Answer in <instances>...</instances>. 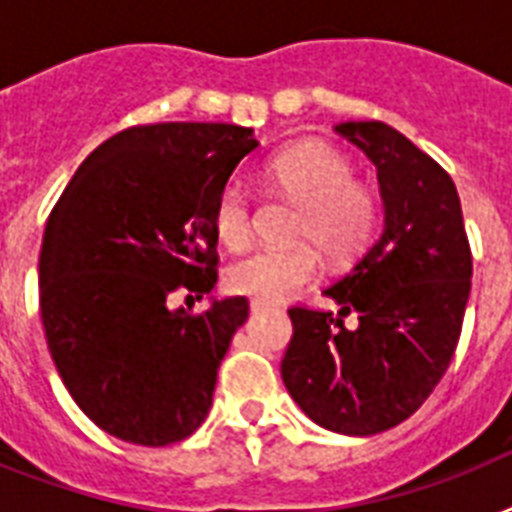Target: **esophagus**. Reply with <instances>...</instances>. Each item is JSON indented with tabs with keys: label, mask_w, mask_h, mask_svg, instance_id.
Returning a JSON list of instances; mask_svg holds the SVG:
<instances>
[{
	"label": "esophagus",
	"mask_w": 512,
	"mask_h": 512,
	"mask_svg": "<svg viewBox=\"0 0 512 512\" xmlns=\"http://www.w3.org/2000/svg\"><path fill=\"white\" fill-rule=\"evenodd\" d=\"M271 308V303H265V300H249V311L252 313H263Z\"/></svg>",
	"instance_id": "34e87169"
}]
</instances>
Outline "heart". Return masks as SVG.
Returning a JSON list of instances; mask_svg holds the SVG:
<instances>
[{
  "mask_svg": "<svg viewBox=\"0 0 512 512\" xmlns=\"http://www.w3.org/2000/svg\"><path fill=\"white\" fill-rule=\"evenodd\" d=\"M265 177L300 204L295 239H308L329 257L356 255L377 225V196L353 180V164L337 148L308 140L281 151L265 167ZM215 236L228 249L252 239V204L241 185H225L212 209ZM313 244L263 247L241 257L225 273V284L255 300H284L319 276Z\"/></svg>",
  "mask_w": 512,
  "mask_h": 512,
  "instance_id": "1",
  "label": "heart"
}]
</instances>
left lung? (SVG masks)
Returning a JSON list of instances; mask_svg holds the SVG:
<instances>
[{"instance_id":"left-lung-1","label":"left lung","mask_w":512,"mask_h":512,"mask_svg":"<svg viewBox=\"0 0 512 512\" xmlns=\"http://www.w3.org/2000/svg\"><path fill=\"white\" fill-rule=\"evenodd\" d=\"M337 135L377 167L380 236L324 289L340 311L289 308L281 380L316 425L374 436L433 393L460 340L473 257L452 177L382 122H342ZM359 313L345 330L341 316Z\"/></svg>"}]
</instances>
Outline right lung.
Returning a JSON list of instances; mask_svg holds the SVG:
<instances>
[{"label":"right lung","mask_w":512,"mask_h":512,"mask_svg":"<svg viewBox=\"0 0 512 512\" xmlns=\"http://www.w3.org/2000/svg\"><path fill=\"white\" fill-rule=\"evenodd\" d=\"M257 146L239 124L130 127L84 159L50 212L44 337L71 398L111 436L167 446L207 417L249 303L209 297L207 311L188 313L170 308V295L201 300L215 287L212 209Z\"/></svg>","instance_id":"obj_1"}]
</instances>
